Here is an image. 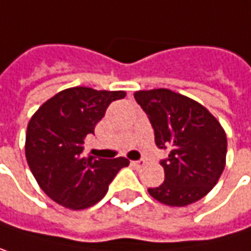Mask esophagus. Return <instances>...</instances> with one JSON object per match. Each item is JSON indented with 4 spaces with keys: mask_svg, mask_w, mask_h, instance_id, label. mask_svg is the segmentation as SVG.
I'll return each instance as SVG.
<instances>
[{
    "mask_svg": "<svg viewBox=\"0 0 251 251\" xmlns=\"http://www.w3.org/2000/svg\"><path fill=\"white\" fill-rule=\"evenodd\" d=\"M132 165L136 167V168H142L145 165V161L144 159H139V161H132Z\"/></svg>",
    "mask_w": 251,
    "mask_h": 251,
    "instance_id": "esophagus-1",
    "label": "esophagus"
}]
</instances>
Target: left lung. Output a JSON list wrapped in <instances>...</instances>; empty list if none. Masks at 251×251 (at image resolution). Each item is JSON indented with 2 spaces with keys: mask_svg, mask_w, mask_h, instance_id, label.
I'll return each instance as SVG.
<instances>
[{
  "mask_svg": "<svg viewBox=\"0 0 251 251\" xmlns=\"http://www.w3.org/2000/svg\"><path fill=\"white\" fill-rule=\"evenodd\" d=\"M133 96L148 115L156 147L170 151L161 161L165 181L148 193L171 207L205 197L226 167L227 136L220 122L202 104L170 89L139 90Z\"/></svg>",
  "mask_w": 251,
  "mask_h": 251,
  "instance_id": "1",
  "label": "left lung"
}]
</instances>
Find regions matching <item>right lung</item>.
I'll list each match as a JSON object with an SVG mask.
<instances>
[{"label":"right lung","instance_id":"1","mask_svg":"<svg viewBox=\"0 0 251 251\" xmlns=\"http://www.w3.org/2000/svg\"><path fill=\"white\" fill-rule=\"evenodd\" d=\"M125 92L70 87L43 103L27 126L25 158L40 188L57 204L70 210L95 205L107 193L109 184L126 158H84L86 136L104 116L113 100Z\"/></svg>","mask_w":251,"mask_h":251}]
</instances>
